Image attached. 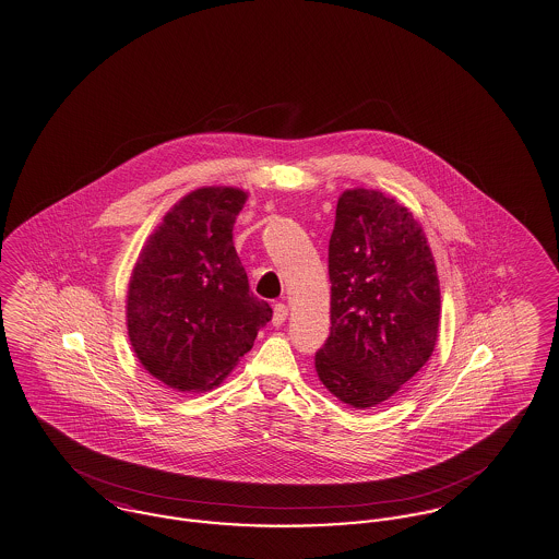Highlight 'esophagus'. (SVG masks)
<instances>
[{"label":"esophagus","instance_id":"esophagus-1","mask_svg":"<svg viewBox=\"0 0 559 559\" xmlns=\"http://www.w3.org/2000/svg\"><path fill=\"white\" fill-rule=\"evenodd\" d=\"M287 319V306L286 304H275L273 306V326H282Z\"/></svg>","mask_w":559,"mask_h":559}]
</instances>
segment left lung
I'll use <instances>...</instances> for the list:
<instances>
[{"label": "left lung", "mask_w": 559, "mask_h": 559, "mask_svg": "<svg viewBox=\"0 0 559 559\" xmlns=\"http://www.w3.org/2000/svg\"><path fill=\"white\" fill-rule=\"evenodd\" d=\"M331 336L314 355L324 388L367 411L429 361L441 320L437 265L423 226L396 198L345 190L329 242Z\"/></svg>", "instance_id": "obj_1"}]
</instances>
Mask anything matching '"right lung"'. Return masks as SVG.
Instances as JSON below:
<instances>
[{"mask_svg": "<svg viewBox=\"0 0 559 559\" xmlns=\"http://www.w3.org/2000/svg\"><path fill=\"white\" fill-rule=\"evenodd\" d=\"M247 192L183 195L144 242L128 282L127 329L141 366L177 392H206L251 352L272 320L249 292L233 226Z\"/></svg>", "mask_w": 559, "mask_h": 559, "instance_id": "1", "label": "right lung"}]
</instances>
